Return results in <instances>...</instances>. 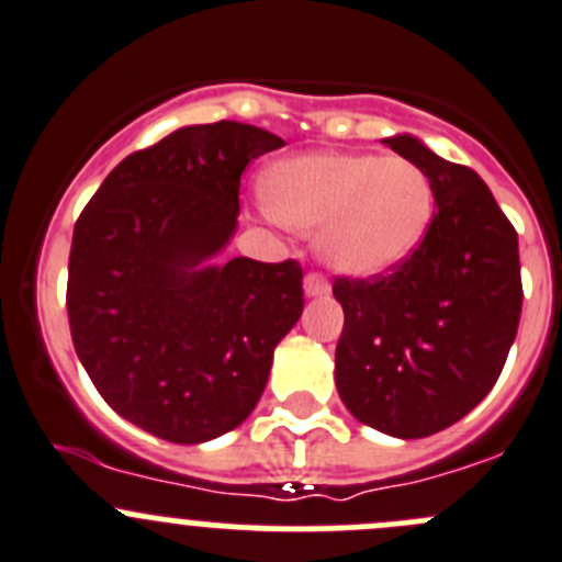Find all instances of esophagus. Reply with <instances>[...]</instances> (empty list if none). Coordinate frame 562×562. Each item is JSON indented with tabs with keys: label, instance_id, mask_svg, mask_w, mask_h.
<instances>
[{
	"label": "esophagus",
	"instance_id": "34e87169",
	"mask_svg": "<svg viewBox=\"0 0 562 562\" xmlns=\"http://www.w3.org/2000/svg\"><path fill=\"white\" fill-rule=\"evenodd\" d=\"M329 291V282L327 277L318 274V271H311V274L305 277V293L307 296H324V293Z\"/></svg>",
	"mask_w": 562,
	"mask_h": 562
}]
</instances>
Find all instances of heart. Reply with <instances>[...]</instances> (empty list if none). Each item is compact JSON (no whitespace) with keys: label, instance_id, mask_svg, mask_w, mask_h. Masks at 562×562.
<instances>
[{"label":"heart","instance_id":"1","mask_svg":"<svg viewBox=\"0 0 562 562\" xmlns=\"http://www.w3.org/2000/svg\"><path fill=\"white\" fill-rule=\"evenodd\" d=\"M263 202L291 233H316L318 257L349 277H380L405 263L435 218L427 171L374 151L288 157L266 175Z\"/></svg>","mask_w":562,"mask_h":562}]
</instances>
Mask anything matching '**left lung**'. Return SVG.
<instances>
[{"mask_svg":"<svg viewBox=\"0 0 562 562\" xmlns=\"http://www.w3.org/2000/svg\"><path fill=\"white\" fill-rule=\"evenodd\" d=\"M385 144L427 171L435 218L387 274L335 277L344 307L335 385L358 422L427 438L474 411L505 369L524 299L518 235L469 166L411 135Z\"/></svg>","mask_w":562,"mask_h":562,"instance_id":"1","label":"left lung"}]
</instances>
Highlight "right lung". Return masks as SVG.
<instances>
[{"mask_svg": "<svg viewBox=\"0 0 562 562\" xmlns=\"http://www.w3.org/2000/svg\"><path fill=\"white\" fill-rule=\"evenodd\" d=\"M285 146L260 127H182L133 151L75 224L66 311L102 400L171 443L238 427L269 380L274 346L305 307L296 260L233 257L240 175Z\"/></svg>", "mask_w": 562, "mask_h": 562, "instance_id": "1", "label": "right lung"}]
</instances>
